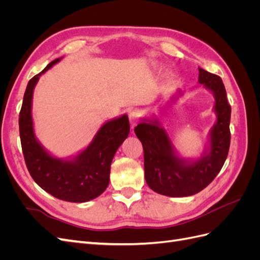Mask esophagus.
I'll list each match as a JSON object with an SVG mask.
<instances>
[{
    "mask_svg": "<svg viewBox=\"0 0 260 260\" xmlns=\"http://www.w3.org/2000/svg\"><path fill=\"white\" fill-rule=\"evenodd\" d=\"M138 118H139V112L137 111V109L130 112V114H129V120H130V123H131L132 127H133V125H136V123L138 122Z\"/></svg>",
    "mask_w": 260,
    "mask_h": 260,
    "instance_id": "1",
    "label": "esophagus"
}]
</instances>
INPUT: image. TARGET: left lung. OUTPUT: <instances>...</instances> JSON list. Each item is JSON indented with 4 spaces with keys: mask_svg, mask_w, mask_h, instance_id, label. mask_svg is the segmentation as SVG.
I'll list each match as a JSON object with an SVG mask.
<instances>
[{
    "mask_svg": "<svg viewBox=\"0 0 260 260\" xmlns=\"http://www.w3.org/2000/svg\"><path fill=\"white\" fill-rule=\"evenodd\" d=\"M199 82L215 99L212 112L216 121L208 132L207 143L199 157H183L159 121L158 117H142L135 128L144 149L147 185L156 193L170 198H184L204 190L221 170L230 147L231 106L221 78L199 68ZM184 92L177 89L172 99Z\"/></svg>",
    "mask_w": 260,
    "mask_h": 260,
    "instance_id": "left-lung-1",
    "label": "left lung"
}]
</instances>
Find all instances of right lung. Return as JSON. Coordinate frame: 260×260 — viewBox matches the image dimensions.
<instances>
[{
  "instance_id": "1",
  "label": "right lung",
  "mask_w": 260,
  "mask_h": 260,
  "mask_svg": "<svg viewBox=\"0 0 260 260\" xmlns=\"http://www.w3.org/2000/svg\"><path fill=\"white\" fill-rule=\"evenodd\" d=\"M62 57L54 59L28 82L19 114V133L27 168L36 183L54 198L72 203L96 199L109 184L111 165L117 149L128 138V116L105 121L90 144L75 155L59 158L49 152L36 137L32 99L40 77Z\"/></svg>"
}]
</instances>
